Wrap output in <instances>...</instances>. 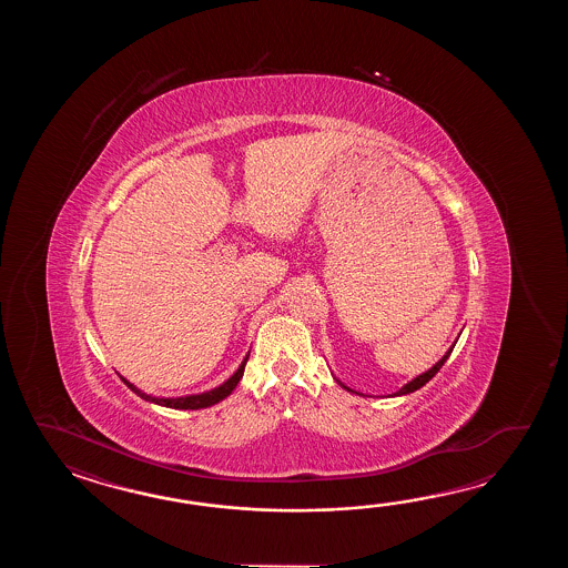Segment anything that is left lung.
Returning a JSON list of instances; mask_svg holds the SVG:
<instances>
[{"mask_svg":"<svg viewBox=\"0 0 568 568\" xmlns=\"http://www.w3.org/2000/svg\"><path fill=\"white\" fill-rule=\"evenodd\" d=\"M453 347H455V345H453ZM453 347H450V349H448L447 353L443 355V359L436 363V365H433V367H430V369H428L426 374L418 375V377H414V379H412V382H408L406 386L402 387V389H398V392H396L394 396H404V394H410V392H416V389H420V387H423L424 384H428V382H430V379H433V377H435V375L438 374V369H440V367L445 365V362H447L448 359V355L453 353ZM345 389H349V387H345Z\"/></svg>","mask_w":568,"mask_h":568,"instance_id":"left-lung-1","label":"left lung"}]
</instances>
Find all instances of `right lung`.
I'll return each instance as SVG.
<instances>
[{"label":"right lung","mask_w":568,"mask_h":568,"mask_svg":"<svg viewBox=\"0 0 568 568\" xmlns=\"http://www.w3.org/2000/svg\"><path fill=\"white\" fill-rule=\"evenodd\" d=\"M247 357H250V355H247ZM247 357L243 359L240 369L231 375L225 384H221V386L211 389V392H205V394H196V396H184V398H154V396H148L142 389H138L133 384H130L125 377H121V382L130 387L133 394H138L140 398L148 399V402H152V404H158V406H166V408H174V410H199V408H209V406H213V404H217L221 399H225L230 396L231 392L235 389V386L240 384V379H242Z\"/></svg>","instance_id":"1"}]
</instances>
